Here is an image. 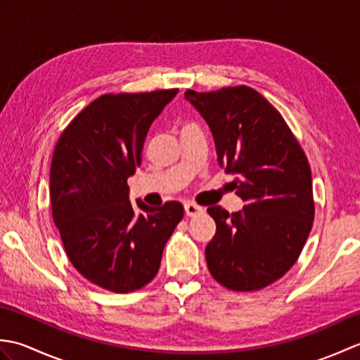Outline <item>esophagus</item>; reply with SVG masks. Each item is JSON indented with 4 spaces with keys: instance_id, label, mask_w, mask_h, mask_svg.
I'll use <instances>...</instances> for the list:
<instances>
[{
    "instance_id": "34e87169",
    "label": "esophagus",
    "mask_w": 360,
    "mask_h": 360,
    "mask_svg": "<svg viewBox=\"0 0 360 360\" xmlns=\"http://www.w3.org/2000/svg\"><path fill=\"white\" fill-rule=\"evenodd\" d=\"M184 209H186V215L187 217H196L198 213H202L204 212L202 207H200V205H196L193 202H187L184 205Z\"/></svg>"
}]
</instances>
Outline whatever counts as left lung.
<instances>
[{
  "label": "left lung",
  "mask_w": 360,
  "mask_h": 360,
  "mask_svg": "<svg viewBox=\"0 0 360 360\" xmlns=\"http://www.w3.org/2000/svg\"><path fill=\"white\" fill-rule=\"evenodd\" d=\"M207 122L218 162L244 201L240 212L209 207L217 233L205 248L212 277L238 292L280 280L300 257L314 221L308 158L277 108L250 86L187 89Z\"/></svg>",
  "instance_id": "1"
}]
</instances>
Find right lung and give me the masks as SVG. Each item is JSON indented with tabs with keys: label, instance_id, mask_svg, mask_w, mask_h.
I'll use <instances>...</instances> for the list:
<instances>
[{
	"label": "right lung",
	"instance_id": "obj_1",
	"mask_svg": "<svg viewBox=\"0 0 360 360\" xmlns=\"http://www.w3.org/2000/svg\"><path fill=\"white\" fill-rule=\"evenodd\" d=\"M178 88L103 94L58 137L51 207L68 258L93 285L127 294L156 277L165 243L184 217L178 201L136 213L127 181L142 162L148 128Z\"/></svg>",
	"mask_w": 360,
	"mask_h": 360
}]
</instances>
